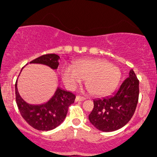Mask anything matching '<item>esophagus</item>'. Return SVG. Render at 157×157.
Here are the masks:
<instances>
[{
  "instance_id": "obj_1",
  "label": "esophagus",
  "mask_w": 157,
  "mask_h": 157,
  "mask_svg": "<svg viewBox=\"0 0 157 157\" xmlns=\"http://www.w3.org/2000/svg\"><path fill=\"white\" fill-rule=\"evenodd\" d=\"M84 100H85V98L82 97V96L78 95L76 96V98H75V101H84Z\"/></svg>"
}]
</instances>
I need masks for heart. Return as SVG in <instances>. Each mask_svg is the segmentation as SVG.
<instances>
[{
    "instance_id": "1",
    "label": "heart",
    "mask_w": 157,
    "mask_h": 157,
    "mask_svg": "<svg viewBox=\"0 0 157 157\" xmlns=\"http://www.w3.org/2000/svg\"><path fill=\"white\" fill-rule=\"evenodd\" d=\"M71 68L65 66L61 78L65 85L74 89L85 79L89 92L96 97H105L114 91L121 78L119 69L111 63L102 59H81Z\"/></svg>"
}]
</instances>
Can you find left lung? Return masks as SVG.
Returning a JSON list of instances; mask_svg holds the SVG:
<instances>
[{
	"instance_id": "obj_1",
	"label": "left lung",
	"mask_w": 157,
	"mask_h": 157,
	"mask_svg": "<svg viewBox=\"0 0 157 157\" xmlns=\"http://www.w3.org/2000/svg\"><path fill=\"white\" fill-rule=\"evenodd\" d=\"M139 80L131 69L114 96L94 100V108L88 115L97 129L111 132L126 125L133 117L139 98Z\"/></svg>"
}]
</instances>
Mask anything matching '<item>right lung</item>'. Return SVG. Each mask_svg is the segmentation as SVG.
I'll list each match as a JSON object with an SVG mask.
<instances>
[{
    "label": "right lung",
    "instance_id": "obj_1",
    "mask_svg": "<svg viewBox=\"0 0 157 157\" xmlns=\"http://www.w3.org/2000/svg\"><path fill=\"white\" fill-rule=\"evenodd\" d=\"M59 56L49 53L41 56L29 63H40L56 69ZM15 83V95L18 109L23 118L32 128L39 131H50L54 129L66 118L69 107L74 103L75 94L70 91L58 88L53 95L40 103H29L20 94Z\"/></svg>",
    "mask_w": 157,
    "mask_h": 157
}]
</instances>
